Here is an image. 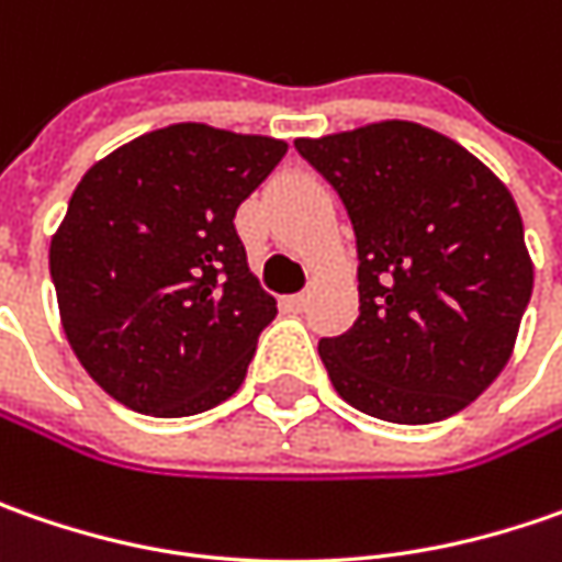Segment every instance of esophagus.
Masks as SVG:
<instances>
[{"mask_svg": "<svg viewBox=\"0 0 562 562\" xmlns=\"http://www.w3.org/2000/svg\"><path fill=\"white\" fill-rule=\"evenodd\" d=\"M288 303H291L293 310H303V306L310 303V293H293V296H291V300H288Z\"/></svg>", "mask_w": 562, "mask_h": 562, "instance_id": "1", "label": "esophagus"}]
</instances>
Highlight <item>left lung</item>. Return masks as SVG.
I'll list each match as a JSON object with an SVG mask.
<instances>
[{
    "mask_svg": "<svg viewBox=\"0 0 562 562\" xmlns=\"http://www.w3.org/2000/svg\"><path fill=\"white\" fill-rule=\"evenodd\" d=\"M293 146L335 187L357 234L359 318L318 340L335 391L400 425L460 413L504 372L531 296L509 190L460 143L413 121Z\"/></svg>",
    "mask_w": 562,
    "mask_h": 562,
    "instance_id": "8db88e82",
    "label": "left lung"
}]
</instances>
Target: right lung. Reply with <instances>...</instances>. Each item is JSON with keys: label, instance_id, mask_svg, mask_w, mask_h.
I'll return each instance as SVG.
<instances>
[{"label": "right lung", "instance_id": "obj_1", "mask_svg": "<svg viewBox=\"0 0 562 562\" xmlns=\"http://www.w3.org/2000/svg\"><path fill=\"white\" fill-rule=\"evenodd\" d=\"M284 153V140L190 121L124 143L80 178L49 274L65 337L109 397L181 419L244 384L278 306L234 215Z\"/></svg>", "mask_w": 562, "mask_h": 562}]
</instances>
